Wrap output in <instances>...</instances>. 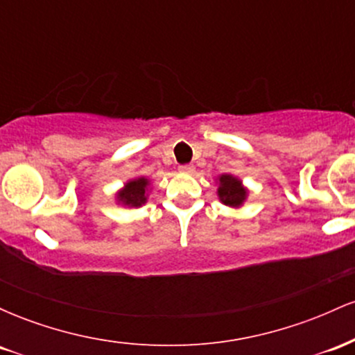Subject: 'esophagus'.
<instances>
[{"label":"esophagus","mask_w":355,"mask_h":355,"mask_svg":"<svg viewBox=\"0 0 355 355\" xmlns=\"http://www.w3.org/2000/svg\"><path fill=\"white\" fill-rule=\"evenodd\" d=\"M178 170H180L182 173H191L195 170L193 165H180L178 166Z\"/></svg>","instance_id":"obj_1"}]
</instances>
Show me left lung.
<instances>
[{
    "label": "left lung",
    "instance_id": "left-lung-1",
    "mask_svg": "<svg viewBox=\"0 0 355 355\" xmlns=\"http://www.w3.org/2000/svg\"><path fill=\"white\" fill-rule=\"evenodd\" d=\"M247 191L240 185L237 178L230 177V175H222L220 177V187H218V197L225 205L239 207L245 200Z\"/></svg>",
    "mask_w": 355,
    "mask_h": 355
}]
</instances>
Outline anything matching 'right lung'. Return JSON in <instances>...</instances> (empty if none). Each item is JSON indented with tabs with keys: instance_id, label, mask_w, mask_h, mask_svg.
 Wrapping results in <instances>:
<instances>
[{
	"instance_id": "1",
	"label": "right lung",
	"mask_w": 355,
	"mask_h": 355,
	"mask_svg": "<svg viewBox=\"0 0 355 355\" xmlns=\"http://www.w3.org/2000/svg\"><path fill=\"white\" fill-rule=\"evenodd\" d=\"M146 185H148V180H146V178H137V180L128 182L125 185V189L118 193V198H120L125 205L140 207L141 203H145L146 200Z\"/></svg>"
}]
</instances>
